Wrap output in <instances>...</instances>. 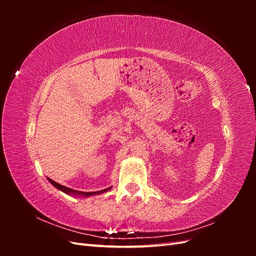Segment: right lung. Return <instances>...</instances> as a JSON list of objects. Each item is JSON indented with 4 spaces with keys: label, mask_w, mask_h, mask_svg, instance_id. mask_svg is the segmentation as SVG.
Returning <instances> with one entry per match:
<instances>
[{
    "label": "right lung",
    "mask_w": 256,
    "mask_h": 256,
    "mask_svg": "<svg viewBox=\"0 0 256 256\" xmlns=\"http://www.w3.org/2000/svg\"><path fill=\"white\" fill-rule=\"evenodd\" d=\"M48 180L54 186V187H56L58 189H60V191H63L65 193H67V194H78V196H94V194H98V193H102V192H106L109 190L110 188H106L104 190H100V191H96V192H82V191H78V190H74V189H72V188H68V187H65V186H62L60 184H58L56 182H54L52 180H50V178H48Z\"/></svg>",
    "instance_id": "right-lung-1"
}]
</instances>
